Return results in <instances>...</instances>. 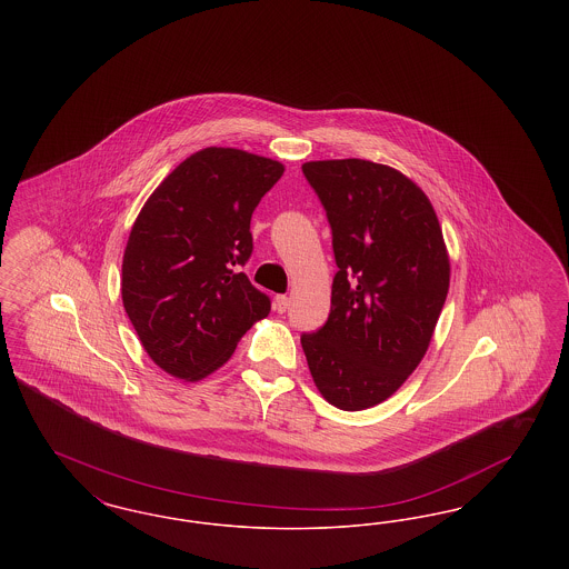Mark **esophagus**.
Wrapping results in <instances>:
<instances>
[{
	"mask_svg": "<svg viewBox=\"0 0 569 569\" xmlns=\"http://www.w3.org/2000/svg\"><path fill=\"white\" fill-rule=\"evenodd\" d=\"M288 305H290V298L286 297V295L274 297V311H277V313H286Z\"/></svg>",
	"mask_w": 569,
	"mask_h": 569,
	"instance_id": "1",
	"label": "esophagus"
}]
</instances>
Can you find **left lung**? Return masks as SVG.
I'll return each mask as SVG.
<instances>
[{"label": "left lung", "instance_id": "left-lung-1", "mask_svg": "<svg viewBox=\"0 0 569 569\" xmlns=\"http://www.w3.org/2000/svg\"><path fill=\"white\" fill-rule=\"evenodd\" d=\"M332 232L330 313L300 343L330 406L360 411L399 390L433 337L450 260L433 207L399 170L367 160L302 163Z\"/></svg>", "mask_w": 569, "mask_h": 569}]
</instances>
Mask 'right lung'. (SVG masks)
I'll list each match as a JSON object with an SVG mask.
<instances>
[{"mask_svg":"<svg viewBox=\"0 0 569 569\" xmlns=\"http://www.w3.org/2000/svg\"><path fill=\"white\" fill-rule=\"evenodd\" d=\"M283 166L209 147L179 163L136 217L121 297L136 335L166 373L200 379L221 367L271 298L241 272L251 213Z\"/></svg>","mask_w":569,"mask_h":569,"instance_id":"add662e5","label":"right lung"}]
</instances>
